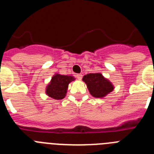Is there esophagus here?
I'll return each instance as SVG.
<instances>
[{
  "instance_id": "1",
  "label": "esophagus",
  "mask_w": 154,
  "mask_h": 154,
  "mask_svg": "<svg viewBox=\"0 0 154 154\" xmlns=\"http://www.w3.org/2000/svg\"><path fill=\"white\" fill-rule=\"evenodd\" d=\"M75 76H76V78L78 79L79 80H81L82 79V74H77L75 75Z\"/></svg>"
}]
</instances>
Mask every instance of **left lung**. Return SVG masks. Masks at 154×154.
I'll list each match as a JSON object with an SVG mask.
<instances>
[{
	"instance_id": "obj_1",
	"label": "left lung",
	"mask_w": 154,
	"mask_h": 154,
	"mask_svg": "<svg viewBox=\"0 0 154 154\" xmlns=\"http://www.w3.org/2000/svg\"><path fill=\"white\" fill-rule=\"evenodd\" d=\"M83 82L92 96L103 98L112 92L114 86L111 82L106 79L101 73H90L83 76Z\"/></svg>"
}]
</instances>
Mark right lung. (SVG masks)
I'll return each instance as SVG.
<instances>
[{"label":"right lung","instance_id":"right-lung-1","mask_svg":"<svg viewBox=\"0 0 154 154\" xmlns=\"http://www.w3.org/2000/svg\"><path fill=\"white\" fill-rule=\"evenodd\" d=\"M75 79L72 75H64L55 74L52 76L51 82L46 87L45 93L49 97L59 100L66 96L69 84Z\"/></svg>","mask_w":154,"mask_h":154}]
</instances>
